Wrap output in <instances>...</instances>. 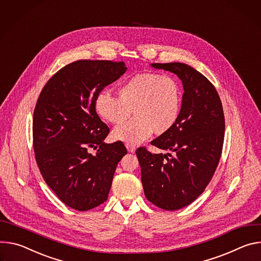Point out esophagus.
Wrapping results in <instances>:
<instances>
[{
	"label": "esophagus",
	"instance_id": "obj_1",
	"mask_svg": "<svg viewBox=\"0 0 261 261\" xmlns=\"http://www.w3.org/2000/svg\"><path fill=\"white\" fill-rule=\"evenodd\" d=\"M125 147H126V149H127L128 152H135V151H136V146L134 145V144L125 143Z\"/></svg>",
	"mask_w": 261,
	"mask_h": 261
}]
</instances>
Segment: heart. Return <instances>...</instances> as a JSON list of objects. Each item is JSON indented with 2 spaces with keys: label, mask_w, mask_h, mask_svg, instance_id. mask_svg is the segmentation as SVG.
<instances>
[{
  "label": "heart",
  "mask_w": 261,
  "mask_h": 261,
  "mask_svg": "<svg viewBox=\"0 0 261 261\" xmlns=\"http://www.w3.org/2000/svg\"><path fill=\"white\" fill-rule=\"evenodd\" d=\"M118 96L101 91L94 100L99 117L118 124L126 120L133 111L132 120L116 126L114 140L140 143L156 135L168 133L180 116L182 91L176 79L156 72L137 73L125 80L118 89Z\"/></svg>",
  "instance_id": "obj_1"
}]
</instances>
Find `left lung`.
Returning a JSON list of instances; mask_svg holds the SVG:
<instances>
[{
  "label": "left lung",
  "instance_id": "8db88e82",
  "mask_svg": "<svg viewBox=\"0 0 261 261\" xmlns=\"http://www.w3.org/2000/svg\"><path fill=\"white\" fill-rule=\"evenodd\" d=\"M151 66L181 80V111L176 124L151 141L172 154L151 153L145 147L136 153L147 200L162 210L177 211L203 193L215 174L224 142V112L215 86L195 68L178 62Z\"/></svg>",
  "mask_w": 261,
  "mask_h": 261
}]
</instances>
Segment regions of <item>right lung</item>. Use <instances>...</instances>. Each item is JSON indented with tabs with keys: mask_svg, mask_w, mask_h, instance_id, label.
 Instances as JSON below:
<instances>
[{
	"mask_svg": "<svg viewBox=\"0 0 261 261\" xmlns=\"http://www.w3.org/2000/svg\"><path fill=\"white\" fill-rule=\"evenodd\" d=\"M124 62L79 60L56 72L38 97L33 147L46 185L64 204L85 212L108 199L117 164L127 153L122 142H103L110 129L94 110L106 86L125 71ZM99 147L95 156L88 152Z\"/></svg>",
	"mask_w": 261,
	"mask_h": 261,
	"instance_id": "right-lung-1",
	"label": "right lung"
}]
</instances>
